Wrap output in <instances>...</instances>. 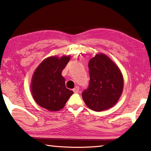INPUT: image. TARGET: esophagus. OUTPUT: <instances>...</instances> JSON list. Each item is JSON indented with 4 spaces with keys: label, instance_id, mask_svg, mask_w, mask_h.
Segmentation results:
<instances>
[{
    "label": "esophagus",
    "instance_id": "1",
    "mask_svg": "<svg viewBox=\"0 0 151 151\" xmlns=\"http://www.w3.org/2000/svg\"><path fill=\"white\" fill-rule=\"evenodd\" d=\"M73 92H75V93L79 92V87H78V86H76L75 88L73 89Z\"/></svg>",
    "mask_w": 151,
    "mask_h": 151
}]
</instances>
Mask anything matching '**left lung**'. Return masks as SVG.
<instances>
[{
	"label": "left lung",
	"mask_w": 151,
	"mask_h": 151,
	"mask_svg": "<svg viewBox=\"0 0 151 151\" xmlns=\"http://www.w3.org/2000/svg\"><path fill=\"white\" fill-rule=\"evenodd\" d=\"M90 83L82 92L83 99L93 111H102L114 106L122 94V74L118 65L107 55L99 53L88 63Z\"/></svg>",
	"instance_id": "1"
}]
</instances>
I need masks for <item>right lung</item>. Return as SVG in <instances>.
Here are the masks:
<instances>
[{
    "instance_id": "add662e5",
    "label": "right lung",
    "mask_w": 151,
    "mask_h": 151,
    "mask_svg": "<svg viewBox=\"0 0 151 151\" xmlns=\"http://www.w3.org/2000/svg\"><path fill=\"white\" fill-rule=\"evenodd\" d=\"M70 56L49 57L42 61L34 72L31 83L33 99L48 111H59L73 94L67 89L61 75Z\"/></svg>"
}]
</instances>
